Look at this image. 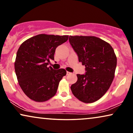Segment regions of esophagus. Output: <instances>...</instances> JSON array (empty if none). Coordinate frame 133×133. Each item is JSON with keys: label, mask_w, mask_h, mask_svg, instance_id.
I'll return each mask as SVG.
<instances>
[{"label": "esophagus", "mask_w": 133, "mask_h": 133, "mask_svg": "<svg viewBox=\"0 0 133 133\" xmlns=\"http://www.w3.org/2000/svg\"><path fill=\"white\" fill-rule=\"evenodd\" d=\"M71 72H68V71H66V75H69V74H70Z\"/></svg>", "instance_id": "esophagus-1"}]
</instances>
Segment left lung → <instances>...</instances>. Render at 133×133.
Listing matches in <instances>:
<instances>
[{"instance_id":"1","label":"left lung","mask_w":133,"mask_h":133,"mask_svg":"<svg viewBox=\"0 0 133 133\" xmlns=\"http://www.w3.org/2000/svg\"><path fill=\"white\" fill-rule=\"evenodd\" d=\"M72 48L79 62L85 66V74H77V81L71 87L79 101L92 103L102 97L114 79L117 58L108 43L94 36H70Z\"/></svg>"}]
</instances>
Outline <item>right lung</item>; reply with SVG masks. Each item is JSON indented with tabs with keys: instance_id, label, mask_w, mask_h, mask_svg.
I'll return each instance as SVG.
<instances>
[{
	"instance_id": "obj_1",
	"label": "right lung",
	"mask_w": 133,
	"mask_h": 133,
	"mask_svg": "<svg viewBox=\"0 0 133 133\" xmlns=\"http://www.w3.org/2000/svg\"><path fill=\"white\" fill-rule=\"evenodd\" d=\"M68 36L39 34L22 43L16 54L14 68L23 92L32 101L42 102L55 95L59 82L66 75L64 69L48 67L56 49Z\"/></svg>"
}]
</instances>
